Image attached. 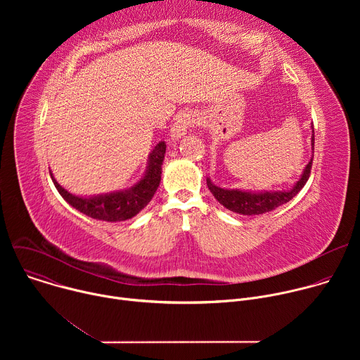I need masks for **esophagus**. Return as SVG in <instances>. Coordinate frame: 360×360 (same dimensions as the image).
Instances as JSON below:
<instances>
[{"mask_svg": "<svg viewBox=\"0 0 360 360\" xmlns=\"http://www.w3.org/2000/svg\"><path fill=\"white\" fill-rule=\"evenodd\" d=\"M195 124L193 115L189 112H184L181 115H178L176 121L174 122L172 128H171V138L175 141H179L188 131L189 127H192Z\"/></svg>", "mask_w": 360, "mask_h": 360, "instance_id": "obj_1", "label": "esophagus"}]
</instances>
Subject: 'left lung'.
I'll return each instance as SVG.
<instances>
[{
	"instance_id": "1",
	"label": "left lung",
	"mask_w": 360,
	"mask_h": 360,
	"mask_svg": "<svg viewBox=\"0 0 360 360\" xmlns=\"http://www.w3.org/2000/svg\"><path fill=\"white\" fill-rule=\"evenodd\" d=\"M312 128V157L311 161L306 164L304 169L302 171L300 178L293 184L290 189H282V191H249V189H229V188H221L212 182V179L207 178V185L215 199L224 205V207L232 212H236L239 215H261L274 211L275 208L281 207V205L289 202L293 196L297 195V192L304 186L306 181L309 179L312 161H314V146H315V134H314V125Z\"/></svg>"
}]
</instances>
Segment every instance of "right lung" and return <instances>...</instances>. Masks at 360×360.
<instances>
[{"mask_svg":"<svg viewBox=\"0 0 360 360\" xmlns=\"http://www.w3.org/2000/svg\"><path fill=\"white\" fill-rule=\"evenodd\" d=\"M167 143L161 141L155 145L146 160V169L139 181L132 186L98 195H75L63 188L53 172L51 178L60 195L71 205L72 208L84 215L105 222H121L138 215L155 195L162 175V162L165 158Z\"/></svg>","mask_w":360,"mask_h":360,"instance_id":"right-lung-1","label":"right lung"}]
</instances>
